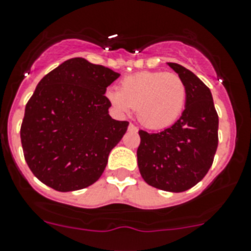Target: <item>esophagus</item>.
Instances as JSON below:
<instances>
[{"mask_svg":"<svg viewBox=\"0 0 251 251\" xmlns=\"http://www.w3.org/2000/svg\"><path fill=\"white\" fill-rule=\"evenodd\" d=\"M128 128H130L131 131H137V127H136L133 124H130V125H128Z\"/></svg>","mask_w":251,"mask_h":251,"instance_id":"34e87169","label":"esophagus"}]
</instances>
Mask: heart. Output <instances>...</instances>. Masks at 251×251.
<instances>
[{"mask_svg":"<svg viewBox=\"0 0 251 251\" xmlns=\"http://www.w3.org/2000/svg\"><path fill=\"white\" fill-rule=\"evenodd\" d=\"M106 97L119 113L136 109V116L142 125L163 128L181 115L186 103V87L176 75L142 71L125 77L120 88L109 89Z\"/></svg>","mask_w":251,"mask_h":251,"instance_id":"heart-1","label":"heart"}]
</instances>
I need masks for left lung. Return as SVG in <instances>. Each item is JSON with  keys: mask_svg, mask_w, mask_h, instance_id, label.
I'll return each mask as SVG.
<instances>
[{"mask_svg": "<svg viewBox=\"0 0 251 251\" xmlns=\"http://www.w3.org/2000/svg\"><path fill=\"white\" fill-rule=\"evenodd\" d=\"M186 87L181 116L157 133L140 130L138 169L148 185L181 193L203 179L218 146V115L210 88L190 70L168 62Z\"/></svg>", "mask_w": 251, "mask_h": 251, "instance_id": "obj_1", "label": "left lung"}]
</instances>
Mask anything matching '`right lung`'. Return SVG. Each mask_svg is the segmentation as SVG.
Masks as SVG:
<instances>
[{
    "instance_id": "right-lung-1",
    "label": "right lung",
    "mask_w": 251,
    "mask_h": 251,
    "mask_svg": "<svg viewBox=\"0 0 251 251\" xmlns=\"http://www.w3.org/2000/svg\"><path fill=\"white\" fill-rule=\"evenodd\" d=\"M120 74L82 57L43 77L25 105L21 141L29 169L53 190H81L103 174L127 121L109 115L104 94Z\"/></svg>"
}]
</instances>
